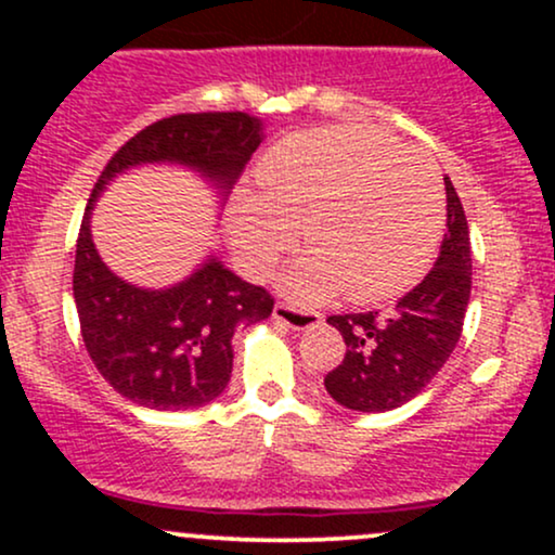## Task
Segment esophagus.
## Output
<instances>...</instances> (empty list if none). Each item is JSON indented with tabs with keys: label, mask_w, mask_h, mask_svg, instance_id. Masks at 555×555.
<instances>
[{
	"label": "esophagus",
	"mask_w": 555,
	"mask_h": 555,
	"mask_svg": "<svg viewBox=\"0 0 555 555\" xmlns=\"http://www.w3.org/2000/svg\"><path fill=\"white\" fill-rule=\"evenodd\" d=\"M273 318H276V323H282V326L292 331H308L323 323L321 313H313V310H297L284 302H279L276 308H273Z\"/></svg>",
	"instance_id": "34e87169"
}]
</instances>
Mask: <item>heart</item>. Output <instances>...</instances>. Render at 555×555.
I'll use <instances>...</instances> for the list:
<instances>
[{
    "label": "heart",
    "instance_id": "obj_1",
    "mask_svg": "<svg viewBox=\"0 0 555 555\" xmlns=\"http://www.w3.org/2000/svg\"><path fill=\"white\" fill-rule=\"evenodd\" d=\"M256 182L258 195L232 203V245L253 276H269L299 227L308 253L282 276L297 302L341 292L358 305L397 297L428 271L443 237L436 164L380 132H295L260 156Z\"/></svg>",
    "mask_w": 555,
    "mask_h": 555
}]
</instances>
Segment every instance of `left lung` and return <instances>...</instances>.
Returning <instances> with one entry per match:
<instances>
[{
    "mask_svg": "<svg viewBox=\"0 0 555 555\" xmlns=\"http://www.w3.org/2000/svg\"><path fill=\"white\" fill-rule=\"evenodd\" d=\"M446 182V234L433 271L399 299L391 315L347 313L328 323L347 352L323 386L354 412H388L415 399L454 352L473 289V250L462 201Z\"/></svg>",
    "mask_w": 555,
    "mask_h": 555,
    "instance_id": "1",
    "label": "left lung"
}]
</instances>
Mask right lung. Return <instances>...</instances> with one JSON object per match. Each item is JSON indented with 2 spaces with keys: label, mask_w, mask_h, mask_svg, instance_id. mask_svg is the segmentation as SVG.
Returning <instances> with one entry per match:
<instances>
[{
  "label": "right lung",
  "mask_w": 555,
  "mask_h": 555,
  "mask_svg": "<svg viewBox=\"0 0 555 555\" xmlns=\"http://www.w3.org/2000/svg\"><path fill=\"white\" fill-rule=\"evenodd\" d=\"M260 143L263 119L245 112L175 114L127 140L95 182L75 250L73 297L93 365L132 404L177 412L221 397L232 375L234 331L266 321L273 299L214 253L164 289L125 282L93 245L95 201L119 175L169 164L195 171L221 203Z\"/></svg>",
  "instance_id": "obj_1"
}]
</instances>
